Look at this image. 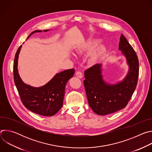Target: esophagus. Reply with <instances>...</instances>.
<instances>
[{
  "mask_svg": "<svg viewBox=\"0 0 152 152\" xmlns=\"http://www.w3.org/2000/svg\"><path fill=\"white\" fill-rule=\"evenodd\" d=\"M76 76L77 77H79L80 79L83 77V75H82V73L80 72H77L76 73Z\"/></svg>",
  "mask_w": 152,
  "mask_h": 152,
  "instance_id": "esophagus-1",
  "label": "esophagus"
}]
</instances>
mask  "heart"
Instances as JSON below:
<instances>
[{
  "label": "heart",
  "mask_w": 152,
  "mask_h": 152,
  "mask_svg": "<svg viewBox=\"0 0 152 152\" xmlns=\"http://www.w3.org/2000/svg\"><path fill=\"white\" fill-rule=\"evenodd\" d=\"M101 42H102V41L100 39L94 38V39H90L87 42H86L84 45L82 46L79 49H78L76 50V54L77 55H80L85 53H87L88 52L91 51V50L94 49L96 48H97L100 44ZM105 52H106V48L104 46L101 45V46H99L96 49V50L94 52V53H93V55H92V57H91L92 59H95L100 57Z\"/></svg>",
  "instance_id": "b5f03b06"
}]
</instances>
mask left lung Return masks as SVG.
<instances>
[{"label": "left lung", "instance_id": "obj_1", "mask_svg": "<svg viewBox=\"0 0 152 152\" xmlns=\"http://www.w3.org/2000/svg\"><path fill=\"white\" fill-rule=\"evenodd\" d=\"M118 49L128 66V72L121 81L115 83L106 82L103 79L102 64H95L84 73L83 84L89 106L100 115L110 114L123 109L137 86L139 75L138 59L123 34L120 38Z\"/></svg>", "mask_w": 152, "mask_h": 152}]
</instances>
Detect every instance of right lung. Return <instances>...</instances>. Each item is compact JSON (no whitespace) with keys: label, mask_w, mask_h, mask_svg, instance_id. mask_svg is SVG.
I'll return each mask as SVG.
<instances>
[{"label":"right lung","mask_w":152,"mask_h":152,"mask_svg":"<svg viewBox=\"0 0 152 152\" xmlns=\"http://www.w3.org/2000/svg\"><path fill=\"white\" fill-rule=\"evenodd\" d=\"M50 30H44L48 32ZM37 30L32 34L41 32ZM27 38V39H28ZM24 43V42H23ZM21 45L18 49L14 62V79L20 99L29 111L42 116H52L56 114L63 104L66 85L75 74L73 69L56 73L47 83L40 87H34L25 83L20 77L18 71V55Z\"/></svg>","instance_id":"1"}]
</instances>
